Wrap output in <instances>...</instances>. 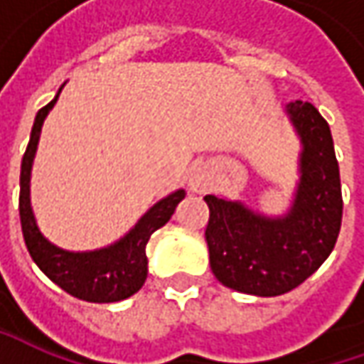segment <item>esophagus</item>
I'll list each match as a JSON object with an SVG mask.
<instances>
[{"instance_id": "obj_1", "label": "esophagus", "mask_w": 364, "mask_h": 364, "mask_svg": "<svg viewBox=\"0 0 364 364\" xmlns=\"http://www.w3.org/2000/svg\"><path fill=\"white\" fill-rule=\"evenodd\" d=\"M188 186L190 190H194V192H204V190H208V186H210V170H208L206 166L194 168L188 178Z\"/></svg>"}]
</instances>
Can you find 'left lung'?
<instances>
[{"mask_svg":"<svg viewBox=\"0 0 364 364\" xmlns=\"http://www.w3.org/2000/svg\"><path fill=\"white\" fill-rule=\"evenodd\" d=\"M287 115L300 135V184L284 217H263L218 196H204L210 217V269L223 286L272 298L298 287L326 261L343 223L341 172L326 119L294 101Z\"/></svg>","mask_w":364,"mask_h":364,"instance_id":"1","label":"left lung"}]
</instances>
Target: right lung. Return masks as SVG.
<instances>
[{"mask_svg":"<svg viewBox=\"0 0 364 364\" xmlns=\"http://www.w3.org/2000/svg\"><path fill=\"white\" fill-rule=\"evenodd\" d=\"M63 91V87H60ZM58 91V95H60ZM58 95L48 105L38 111L30 135V144L21 158L20 174V220L23 241L34 259V263L48 275L58 287L78 300L109 304L119 301L139 291L147 277V255L146 245L151 232L164 227L174 215L178 203L186 196L184 190H176L170 196L161 198L154 204L137 225L117 243L109 245L105 249L73 253L52 245L36 225L32 204H30V172L34 164L38 139L42 132V123L48 111L58 101Z\"/></svg>","mask_w":364,"mask_h":364,"instance_id":"1","label":"right lung"}]
</instances>
